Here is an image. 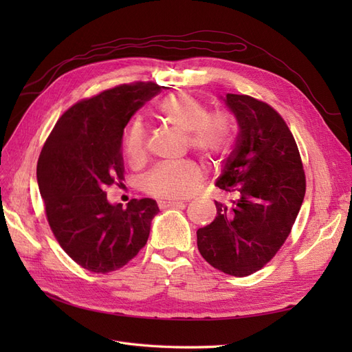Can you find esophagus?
Wrapping results in <instances>:
<instances>
[{"label":"esophagus","instance_id":"1","mask_svg":"<svg viewBox=\"0 0 352 352\" xmlns=\"http://www.w3.org/2000/svg\"><path fill=\"white\" fill-rule=\"evenodd\" d=\"M184 201H176V199H162L158 201V207L160 208H167V207H177L182 206Z\"/></svg>","mask_w":352,"mask_h":352}]
</instances>
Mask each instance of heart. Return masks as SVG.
Instances as JSON below:
<instances>
[{
  "label": "heart",
  "mask_w": 352,
  "mask_h": 352,
  "mask_svg": "<svg viewBox=\"0 0 352 352\" xmlns=\"http://www.w3.org/2000/svg\"><path fill=\"white\" fill-rule=\"evenodd\" d=\"M162 119L173 129L186 133V141L194 151L214 158L229 150L235 136L232 116L225 110L208 111L204 104L185 94L170 95L158 104ZM124 154L131 164H141L146 157L144 131L140 123L131 126L124 136ZM199 167L186 162L177 166H158L148 173L142 186L146 194L164 199L192 197L201 184Z\"/></svg>",
  "instance_id": "obj_1"
}]
</instances>
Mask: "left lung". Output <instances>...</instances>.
Here are the masks:
<instances>
[{
	"mask_svg": "<svg viewBox=\"0 0 352 352\" xmlns=\"http://www.w3.org/2000/svg\"><path fill=\"white\" fill-rule=\"evenodd\" d=\"M239 132L216 185L230 195L197 230L198 250L212 267L236 278L264 267L289 236L305 195V173L294 135L272 105L228 94Z\"/></svg>",
	"mask_w": 352,
	"mask_h": 352,
	"instance_id": "8db88e82",
	"label": "left lung"
}]
</instances>
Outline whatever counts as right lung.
Segmentation results:
<instances>
[{
    "mask_svg": "<svg viewBox=\"0 0 352 352\" xmlns=\"http://www.w3.org/2000/svg\"><path fill=\"white\" fill-rule=\"evenodd\" d=\"M162 87L123 83L63 113L42 148L36 177L48 225L60 247L94 273L122 269L150 236L158 212L151 198L110 204L105 188L122 185L123 131Z\"/></svg>",
    "mask_w": 352,
    "mask_h": 352,
    "instance_id": "right-lung-1",
    "label": "right lung"
}]
</instances>
